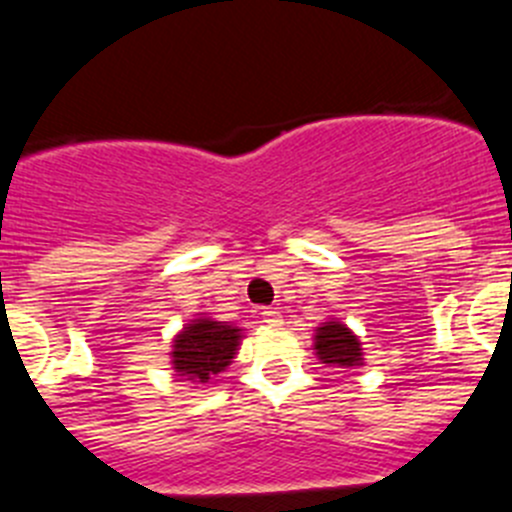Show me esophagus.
<instances>
[{
  "instance_id": "34e87169",
  "label": "esophagus",
  "mask_w": 512,
  "mask_h": 512,
  "mask_svg": "<svg viewBox=\"0 0 512 512\" xmlns=\"http://www.w3.org/2000/svg\"><path fill=\"white\" fill-rule=\"evenodd\" d=\"M261 318H264V323L269 325H279L282 315H279L277 307H264V310H261Z\"/></svg>"
}]
</instances>
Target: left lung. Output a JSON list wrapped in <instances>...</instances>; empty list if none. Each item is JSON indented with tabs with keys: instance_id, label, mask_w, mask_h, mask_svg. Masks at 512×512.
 Returning <instances> with one entry per match:
<instances>
[{
	"instance_id": "1",
	"label": "left lung",
	"mask_w": 512,
	"mask_h": 512,
	"mask_svg": "<svg viewBox=\"0 0 512 512\" xmlns=\"http://www.w3.org/2000/svg\"><path fill=\"white\" fill-rule=\"evenodd\" d=\"M312 351L320 364L341 366V369L364 366V348H361L359 336L338 318H328L320 323V328H315Z\"/></svg>"
}]
</instances>
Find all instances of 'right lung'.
<instances>
[{"mask_svg":"<svg viewBox=\"0 0 512 512\" xmlns=\"http://www.w3.org/2000/svg\"><path fill=\"white\" fill-rule=\"evenodd\" d=\"M241 341L243 328L200 315L189 320L171 341V369L179 379L205 384L228 369Z\"/></svg>","mask_w":512,"mask_h":512,"instance_id":"right-lung-1","label":"right lung"}]
</instances>
